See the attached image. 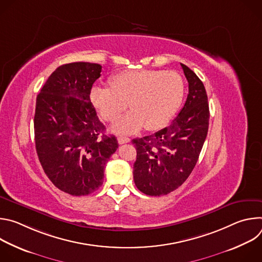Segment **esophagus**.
<instances>
[{
    "label": "esophagus",
    "mask_w": 262,
    "mask_h": 262,
    "mask_svg": "<svg viewBox=\"0 0 262 262\" xmlns=\"http://www.w3.org/2000/svg\"><path fill=\"white\" fill-rule=\"evenodd\" d=\"M117 140H118V143H119V144H125V143H128V142L130 141V139L127 138V137H125V136H119V137L117 138Z\"/></svg>",
    "instance_id": "34e87169"
}]
</instances>
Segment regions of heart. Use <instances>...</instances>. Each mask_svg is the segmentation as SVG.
Segmentation results:
<instances>
[{
	"label": "heart",
	"mask_w": 262,
	"mask_h": 262,
	"mask_svg": "<svg viewBox=\"0 0 262 262\" xmlns=\"http://www.w3.org/2000/svg\"><path fill=\"white\" fill-rule=\"evenodd\" d=\"M111 87L94 85L90 100L105 121H115L127 107L132 110L113 126L119 133H134L144 125L148 130L165 126L181 104L184 83L175 71L125 70L111 78Z\"/></svg>",
	"instance_id": "1"
}]
</instances>
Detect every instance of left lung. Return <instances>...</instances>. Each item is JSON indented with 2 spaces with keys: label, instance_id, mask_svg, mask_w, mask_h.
I'll return each mask as SVG.
<instances>
[{
  "label": "left lung",
  "instance_id": "obj_1",
  "mask_svg": "<svg viewBox=\"0 0 262 262\" xmlns=\"http://www.w3.org/2000/svg\"><path fill=\"white\" fill-rule=\"evenodd\" d=\"M189 83V94L171 124L155 135L134 139L137 160L134 180L149 196L167 195L192 173L207 136L209 107L205 87L196 73L180 64Z\"/></svg>",
  "mask_w": 262,
  "mask_h": 262
}]
</instances>
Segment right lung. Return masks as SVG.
Wrapping results in <instances>:
<instances>
[{
    "label": "right lung",
    "instance_id": "add662e5",
    "mask_svg": "<svg viewBox=\"0 0 262 262\" xmlns=\"http://www.w3.org/2000/svg\"><path fill=\"white\" fill-rule=\"evenodd\" d=\"M101 66L74 62L59 66L36 98V151L55 186L72 196L96 191L104 165L118 148L115 136L104 135L90 101V90Z\"/></svg>",
    "mask_w": 262,
    "mask_h": 262
}]
</instances>
